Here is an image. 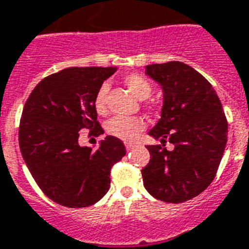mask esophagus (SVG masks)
<instances>
[{"mask_svg": "<svg viewBox=\"0 0 249 249\" xmlns=\"http://www.w3.org/2000/svg\"><path fill=\"white\" fill-rule=\"evenodd\" d=\"M124 146H126L127 151H129V150H132L133 147H135V143H133V142H126V143H124Z\"/></svg>", "mask_w": 249, "mask_h": 249, "instance_id": "34e87169", "label": "esophagus"}]
</instances>
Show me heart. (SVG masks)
Wrapping results in <instances>:
<instances>
[{
	"label": "heart",
	"mask_w": 249,
	"mask_h": 249,
	"mask_svg": "<svg viewBox=\"0 0 249 249\" xmlns=\"http://www.w3.org/2000/svg\"><path fill=\"white\" fill-rule=\"evenodd\" d=\"M124 84L128 90L139 99H147L153 92V85L149 80L139 73H131L124 77ZM109 86L103 84L99 86L94 98V109L100 116L107 114V95ZM145 128V122L141 117H122L117 116L110 118L106 124L107 132L110 136L123 140V141H133Z\"/></svg>",
	"instance_id": "heart-1"
}]
</instances>
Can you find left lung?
I'll return each mask as SVG.
<instances>
[{
	"label": "left lung",
	"mask_w": 249,
	"mask_h": 249,
	"mask_svg": "<svg viewBox=\"0 0 249 249\" xmlns=\"http://www.w3.org/2000/svg\"><path fill=\"white\" fill-rule=\"evenodd\" d=\"M146 75L161 85V118L149 132L161 145H147L150 161L143 186L164 202L180 203L198 196L216 176L228 140V121L211 84L186 63L146 66ZM174 143L166 150L165 142Z\"/></svg>",
	"instance_id": "obj_1"
}]
</instances>
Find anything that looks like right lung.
Listing matches in <instances>:
<instances>
[{
	"mask_svg": "<svg viewBox=\"0 0 249 249\" xmlns=\"http://www.w3.org/2000/svg\"><path fill=\"white\" fill-rule=\"evenodd\" d=\"M116 67H70L34 88L22 109L18 145L43 194L66 207H88L108 192L110 169L126 155L120 139L107 136L99 147L79 145L80 131L104 133L94 98Z\"/></svg>",
	"mask_w": 249,
	"mask_h": 249,
	"instance_id": "1",
	"label": "right lung"
}]
</instances>
